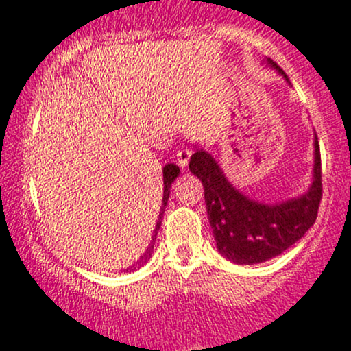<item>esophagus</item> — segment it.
<instances>
[{
  "label": "esophagus",
  "mask_w": 351,
  "mask_h": 351,
  "mask_svg": "<svg viewBox=\"0 0 351 351\" xmlns=\"http://www.w3.org/2000/svg\"><path fill=\"white\" fill-rule=\"evenodd\" d=\"M190 156H192V149L187 148V146H182V148H179V149H177V164H179V166L182 169L187 167Z\"/></svg>",
  "instance_id": "obj_1"
}]
</instances>
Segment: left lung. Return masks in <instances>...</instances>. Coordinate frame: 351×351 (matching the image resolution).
Masks as SVG:
<instances>
[{
  "mask_svg": "<svg viewBox=\"0 0 351 351\" xmlns=\"http://www.w3.org/2000/svg\"><path fill=\"white\" fill-rule=\"evenodd\" d=\"M267 63L288 81L276 63L270 58H267ZM189 169L205 189L206 213L216 249L228 261L239 265L267 262L285 252L306 234L317 218L322 198L317 136H314V169L309 190L304 195L275 205L250 200L232 187L213 156L198 146L190 158Z\"/></svg>",
  "mask_w": 351,
  "mask_h": 351,
  "instance_id": "8db88e82",
  "label": "left lung"
}]
</instances>
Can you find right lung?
Listing matches in <instances>:
<instances>
[{"mask_svg": "<svg viewBox=\"0 0 351 351\" xmlns=\"http://www.w3.org/2000/svg\"><path fill=\"white\" fill-rule=\"evenodd\" d=\"M180 169L176 166V164H166L162 169V206H161V213H159V218H158V223H156V228L153 231V237H151V242L148 245V249L145 250V254L141 255L140 258H138L136 263H133L132 267L127 268V271H133V270H138V268L145 265L146 262H148V258L151 257V252H153L154 249V241H156V236H158V231L159 228H161V221H162V215L164 211H166V205H167V198H169V193H171V187H172V182L177 179V176H179Z\"/></svg>", "mask_w": 351, "mask_h": 351, "instance_id": "obj_1", "label": "right lung"}]
</instances>
